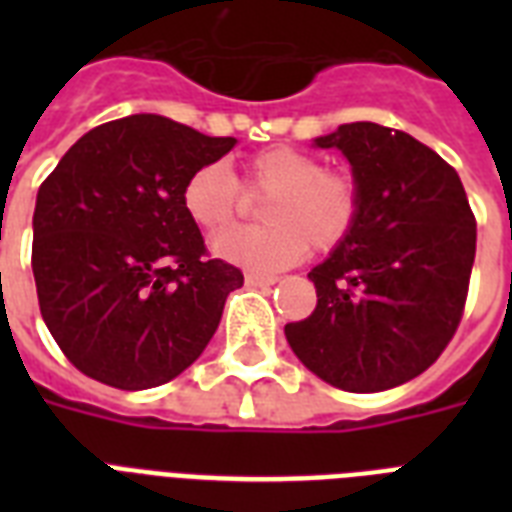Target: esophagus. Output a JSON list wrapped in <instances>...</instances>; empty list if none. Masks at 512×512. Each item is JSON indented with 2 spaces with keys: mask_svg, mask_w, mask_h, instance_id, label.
Here are the masks:
<instances>
[{
  "mask_svg": "<svg viewBox=\"0 0 512 512\" xmlns=\"http://www.w3.org/2000/svg\"><path fill=\"white\" fill-rule=\"evenodd\" d=\"M244 281H247L249 287H271V284H276V276H265V273L247 271Z\"/></svg>",
  "mask_w": 512,
  "mask_h": 512,
  "instance_id": "34e87169",
  "label": "esophagus"
}]
</instances>
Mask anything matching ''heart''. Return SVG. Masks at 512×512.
<instances>
[{
    "label": "heart",
    "instance_id": "obj_1",
    "mask_svg": "<svg viewBox=\"0 0 512 512\" xmlns=\"http://www.w3.org/2000/svg\"><path fill=\"white\" fill-rule=\"evenodd\" d=\"M244 191L271 196L263 207L268 225L257 231H228L212 239L220 260L249 271H281L308 252L340 247L356 228L361 188L356 177L327 170L319 156L292 146H273L244 167ZM239 180L223 162L193 170L183 185V209L201 231H223L244 207Z\"/></svg>",
    "mask_w": 512,
    "mask_h": 512
}]
</instances>
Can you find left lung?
<instances>
[{"instance_id": "8db88e82", "label": "left lung", "mask_w": 512, "mask_h": 512, "mask_svg": "<svg viewBox=\"0 0 512 512\" xmlns=\"http://www.w3.org/2000/svg\"><path fill=\"white\" fill-rule=\"evenodd\" d=\"M316 146L348 159L361 212L348 239L308 273L316 311L284 335L335 388H396L425 372L460 327L476 217L454 167L406 132L340 124Z\"/></svg>"}]
</instances>
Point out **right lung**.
Listing matches in <instances>:
<instances>
[{
  "label": "right lung",
  "mask_w": 512,
  "mask_h": 512,
  "mask_svg": "<svg viewBox=\"0 0 512 512\" xmlns=\"http://www.w3.org/2000/svg\"><path fill=\"white\" fill-rule=\"evenodd\" d=\"M233 146L236 138H209L167 116H124L82 135L39 185L36 297L79 372L146 390L175 380L207 348L244 273L209 260L183 185Z\"/></svg>",
  "instance_id": "1"
}]
</instances>
